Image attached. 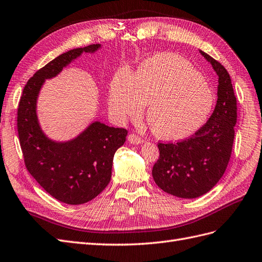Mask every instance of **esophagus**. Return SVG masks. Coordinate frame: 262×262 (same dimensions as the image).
<instances>
[{
	"instance_id": "34e87169",
	"label": "esophagus",
	"mask_w": 262,
	"mask_h": 262,
	"mask_svg": "<svg viewBox=\"0 0 262 262\" xmlns=\"http://www.w3.org/2000/svg\"><path fill=\"white\" fill-rule=\"evenodd\" d=\"M127 140H128L129 143L133 144V145H139V144L144 143V140L141 139L140 137H138L137 135H135V134H130V135H128V137H127Z\"/></svg>"
}]
</instances>
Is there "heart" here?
Instances as JSON below:
<instances>
[{"mask_svg":"<svg viewBox=\"0 0 262 262\" xmlns=\"http://www.w3.org/2000/svg\"><path fill=\"white\" fill-rule=\"evenodd\" d=\"M215 98L205 79L182 57L159 54L132 73L122 70L111 82L108 107L118 123L137 118L146 104L155 135L178 141L194 135L206 123Z\"/></svg>","mask_w":262,"mask_h":262,"instance_id":"heart-1","label":"heart"}]
</instances>
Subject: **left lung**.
<instances>
[{
  "mask_svg": "<svg viewBox=\"0 0 262 262\" xmlns=\"http://www.w3.org/2000/svg\"><path fill=\"white\" fill-rule=\"evenodd\" d=\"M219 77L217 102L207 123L192 137L177 144H159L152 178L159 188L181 199L211 191L225 172L233 148L237 102L227 70L200 50Z\"/></svg>",
  "mask_w": 262,
  "mask_h": 262,
  "instance_id": "8db88e82",
  "label": "left lung"
}]
</instances>
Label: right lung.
Listing matches in <instances>:
<instances>
[{"label": "right lung", "instance_id": "obj_1", "mask_svg": "<svg viewBox=\"0 0 262 262\" xmlns=\"http://www.w3.org/2000/svg\"><path fill=\"white\" fill-rule=\"evenodd\" d=\"M100 43L71 49L37 71L23 90L17 111L18 137L28 172L52 198L66 204L86 203L106 188L115 151L127 130L93 121L76 137L55 140L41 128L37 102L45 82L60 74L85 52L94 54Z\"/></svg>", "mask_w": 262, "mask_h": 262}]
</instances>
